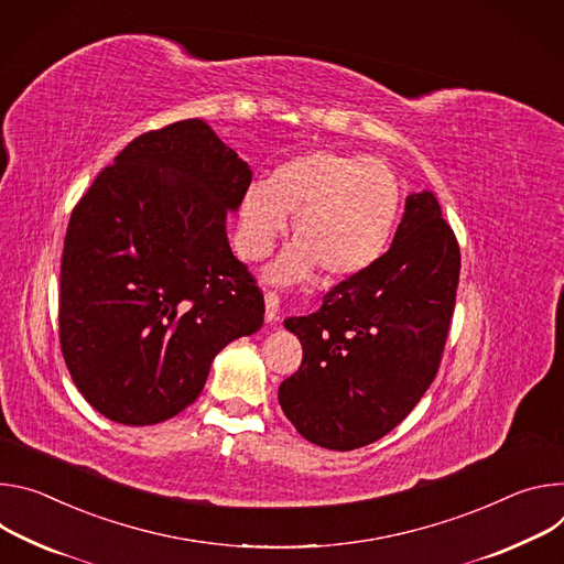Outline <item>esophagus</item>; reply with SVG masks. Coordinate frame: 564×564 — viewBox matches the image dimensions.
<instances>
[{
  "mask_svg": "<svg viewBox=\"0 0 564 564\" xmlns=\"http://www.w3.org/2000/svg\"><path fill=\"white\" fill-rule=\"evenodd\" d=\"M264 318H267V323H275L278 321V311H280V297H278V293H273V291H267L264 293Z\"/></svg>",
  "mask_w": 564,
  "mask_h": 564,
  "instance_id": "1",
  "label": "esophagus"
}]
</instances>
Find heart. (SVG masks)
<instances>
[{"label":"heart","instance_id":"b5f03b06","mask_svg":"<svg viewBox=\"0 0 564 564\" xmlns=\"http://www.w3.org/2000/svg\"><path fill=\"white\" fill-rule=\"evenodd\" d=\"M397 172L362 154L332 148L311 150L282 163L273 178L246 187L237 217L235 243L246 260H262L286 232L284 253L269 264L273 284H295L318 269L325 280L362 273L381 258L401 210Z\"/></svg>","mask_w":564,"mask_h":564}]
</instances>
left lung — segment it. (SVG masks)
I'll list each match as a JSON object with an SVG mask.
<instances>
[{"instance_id": "1", "label": "left lung", "mask_w": 564, "mask_h": 564, "mask_svg": "<svg viewBox=\"0 0 564 564\" xmlns=\"http://www.w3.org/2000/svg\"><path fill=\"white\" fill-rule=\"evenodd\" d=\"M459 267L440 202L412 193L388 253L334 286L314 314L284 321L302 365L278 399L304 440L362 448L412 412L440 369Z\"/></svg>"}]
</instances>
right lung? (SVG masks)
<instances>
[{
    "instance_id": "1",
    "label": "right lung",
    "mask_w": 564,
    "mask_h": 564,
    "mask_svg": "<svg viewBox=\"0 0 564 564\" xmlns=\"http://www.w3.org/2000/svg\"><path fill=\"white\" fill-rule=\"evenodd\" d=\"M253 178L208 122L141 134L72 213L59 267V345L87 403L122 425L172 419L215 356L264 323L226 217Z\"/></svg>"
}]
</instances>
